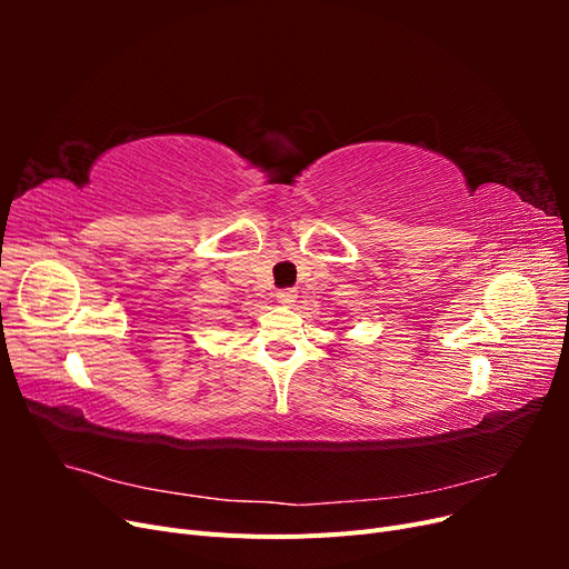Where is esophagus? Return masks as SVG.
I'll list each match as a JSON object with an SVG mask.
<instances>
[{"mask_svg": "<svg viewBox=\"0 0 569 569\" xmlns=\"http://www.w3.org/2000/svg\"><path fill=\"white\" fill-rule=\"evenodd\" d=\"M278 301L282 303V306H291L297 301V291L295 289H280L278 291Z\"/></svg>", "mask_w": 569, "mask_h": 569, "instance_id": "esophagus-1", "label": "esophagus"}]
</instances>
